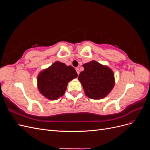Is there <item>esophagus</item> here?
I'll list each match as a JSON object with an SVG mask.
<instances>
[{
  "label": "esophagus",
  "instance_id": "esophagus-1",
  "mask_svg": "<svg viewBox=\"0 0 150 150\" xmlns=\"http://www.w3.org/2000/svg\"><path fill=\"white\" fill-rule=\"evenodd\" d=\"M76 72H77V74H79V68L76 67Z\"/></svg>",
  "mask_w": 150,
  "mask_h": 150
}]
</instances>
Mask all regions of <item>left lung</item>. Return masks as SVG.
<instances>
[{
  "label": "left lung",
  "mask_w": 150,
  "mask_h": 150,
  "mask_svg": "<svg viewBox=\"0 0 150 150\" xmlns=\"http://www.w3.org/2000/svg\"><path fill=\"white\" fill-rule=\"evenodd\" d=\"M83 67L84 70L81 72L78 79L86 96L94 99L107 96L115 85L112 71L94 61L84 64Z\"/></svg>",
  "instance_id": "1"
}]
</instances>
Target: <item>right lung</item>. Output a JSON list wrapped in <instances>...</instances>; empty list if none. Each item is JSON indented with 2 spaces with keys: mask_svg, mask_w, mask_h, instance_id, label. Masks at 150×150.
<instances>
[{
  "mask_svg": "<svg viewBox=\"0 0 150 150\" xmlns=\"http://www.w3.org/2000/svg\"><path fill=\"white\" fill-rule=\"evenodd\" d=\"M77 76L78 74L73 67L56 61L39 74V90L46 98L57 99L64 95L68 82Z\"/></svg>",
  "mask_w": 150,
  "mask_h": 150,
  "instance_id": "add662e5",
  "label": "right lung"
}]
</instances>
